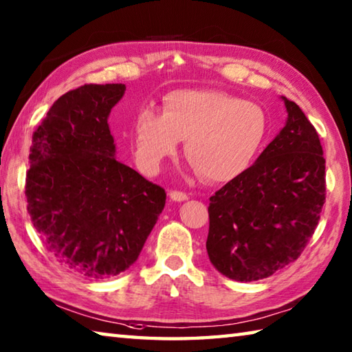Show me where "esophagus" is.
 Instances as JSON below:
<instances>
[{
    "instance_id": "34e87169",
    "label": "esophagus",
    "mask_w": 352,
    "mask_h": 352,
    "mask_svg": "<svg viewBox=\"0 0 352 352\" xmlns=\"http://www.w3.org/2000/svg\"><path fill=\"white\" fill-rule=\"evenodd\" d=\"M170 199H171V201H175V202H184V201H187V199H188V195L184 193V191L173 190V191H170Z\"/></svg>"
}]
</instances>
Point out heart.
<instances>
[{
    "label": "heart",
    "mask_w": 352,
    "mask_h": 352,
    "mask_svg": "<svg viewBox=\"0 0 352 352\" xmlns=\"http://www.w3.org/2000/svg\"><path fill=\"white\" fill-rule=\"evenodd\" d=\"M268 116L263 107L227 91L175 90L162 98L161 115L145 109L133 127L138 164L156 173L179 141L191 167L210 182H228L247 170L263 147Z\"/></svg>",
    "instance_id": "1"
}]
</instances>
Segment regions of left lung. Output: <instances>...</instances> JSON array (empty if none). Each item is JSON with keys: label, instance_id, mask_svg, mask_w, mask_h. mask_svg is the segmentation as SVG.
I'll list each match as a JSON object with an SVG mask.
<instances>
[{"label": "left lung", "instance_id": "1", "mask_svg": "<svg viewBox=\"0 0 352 352\" xmlns=\"http://www.w3.org/2000/svg\"><path fill=\"white\" fill-rule=\"evenodd\" d=\"M287 124L257 161L210 197L207 251L219 273L265 279L294 262L319 223L324 157L313 124L282 96Z\"/></svg>", "mask_w": 352, "mask_h": 352}]
</instances>
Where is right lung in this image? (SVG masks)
<instances>
[{
	"label": "right lung",
	"instance_id": "add662e5",
	"mask_svg": "<svg viewBox=\"0 0 352 352\" xmlns=\"http://www.w3.org/2000/svg\"><path fill=\"white\" fill-rule=\"evenodd\" d=\"M124 91V84L70 90L32 136V223L59 265L89 279H110L136 262L167 199L115 157L107 119Z\"/></svg>",
	"mask_w": 352,
	"mask_h": 352
}]
</instances>
